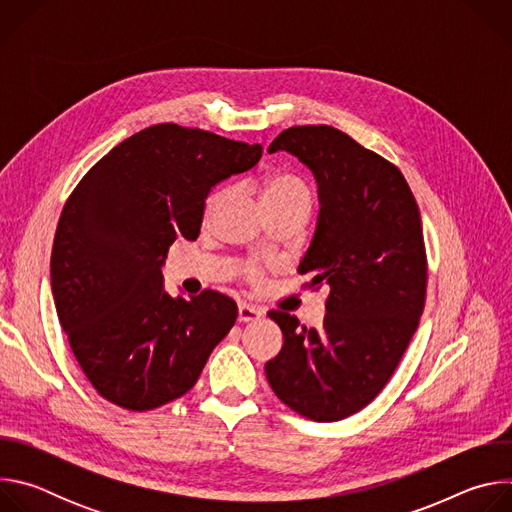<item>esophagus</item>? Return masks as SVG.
<instances>
[{
  "label": "esophagus",
  "instance_id": "esophagus-1",
  "mask_svg": "<svg viewBox=\"0 0 512 512\" xmlns=\"http://www.w3.org/2000/svg\"><path fill=\"white\" fill-rule=\"evenodd\" d=\"M263 318V310L257 306H249L245 302L239 304V322H255Z\"/></svg>",
  "mask_w": 512,
  "mask_h": 512
}]
</instances>
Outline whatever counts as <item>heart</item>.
Returning a JSON list of instances; mask_svg holds the SVG:
<instances>
[{
    "mask_svg": "<svg viewBox=\"0 0 512 512\" xmlns=\"http://www.w3.org/2000/svg\"><path fill=\"white\" fill-rule=\"evenodd\" d=\"M221 198H223V190L212 192L206 200V210H212ZM261 198L267 206V204H277V202H287V200H310V192L300 176L289 174V172H277L263 180ZM249 275L257 277L259 271L255 267H251Z\"/></svg>",
    "mask_w": 512,
    "mask_h": 512,
    "instance_id": "1",
    "label": "heart"
}]
</instances>
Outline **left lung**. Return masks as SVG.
Listing matches in <instances>:
<instances>
[{
	"label": "left lung",
	"mask_w": 512,
	"mask_h": 512,
	"mask_svg": "<svg viewBox=\"0 0 512 512\" xmlns=\"http://www.w3.org/2000/svg\"><path fill=\"white\" fill-rule=\"evenodd\" d=\"M289 152L316 176L320 214L298 271L328 285L320 328L271 310L283 346L265 364L273 393L314 421L367 407L393 377L423 314L427 257L421 214L401 170L330 125L281 131L269 154Z\"/></svg>",
	"instance_id": "obj_1"
}]
</instances>
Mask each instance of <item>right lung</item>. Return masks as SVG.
Wrapping results in <instances>:
<instances>
[{"label": "right lung", "mask_w": 512, "mask_h": 512, "mask_svg": "<svg viewBox=\"0 0 512 512\" xmlns=\"http://www.w3.org/2000/svg\"><path fill=\"white\" fill-rule=\"evenodd\" d=\"M261 154V143L160 123L115 145L68 196L52 296L72 352L107 401L150 411L182 397L233 328L229 296L172 298L162 265L178 237H198L210 188Z\"/></svg>", "instance_id": "1"}]
</instances>
